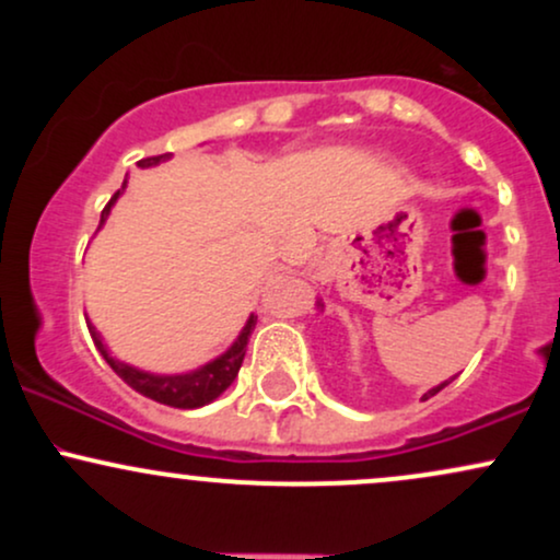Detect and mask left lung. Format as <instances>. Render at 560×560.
Returning <instances> with one entry per match:
<instances>
[{
    "label": "left lung",
    "mask_w": 560,
    "mask_h": 560,
    "mask_svg": "<svg viewBox=\"0 0 560 560\" xmlns=\"http://www.w3.org/2000/svg\"><path fill=\"white\" fill-rule=\"evenodd\" d=\"M318 305H320V302H318ZM445 387H447V382H445V384H440V387L429 389V392H427V395H423V397H432V395H436V392H440V389H445Z\"/></svg>",
    "instance_id": "1"
}]
</instances>
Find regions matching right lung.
I'll return each mask as SVG.
<instances>
[{"label":"right lung","mask_w":560,"mask_h":560,"mask_svg":"<svg viewBox=\"0 0 560 560\" xmlns=\"http://www.w3.org/2000/svg\"><path fill=\"white\" fill-rule=\"evenodd\" d=\"M168 158H171V152H165V155L139 160L137 165H141V168H150V165L165 163ZM124 189H126V182L110 197V202L105 205V210H102L100 229H102V223L107 221V215H110V208L115 205V199L124 195ZM255 320H258V316L247 318V324H244V329L240 331V337H236V342L231 345L223 355H218L215 361L199 365V369L189 371V374H173V376L147 374V371H139V369H133V365L113 358L110 350H107V345L102 342L100 331L92 326V320H86V324H89V334H92L96 350L102 352V358H105L107 365H110L115 374L124 378L128 387L137 389L139 395L150 397V400L171 405V408H202V405L213 402L215 397H221L223 392L231 387V382H234L236 374H240L244 352H247L249 334H253V329H255Z\"/></svg>","instance_id":"right-lung-1"}]
</instances>
